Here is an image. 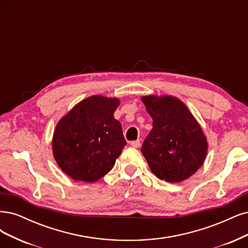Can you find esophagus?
Listing matches in <instances>:
<instances>
[{
	"label": "esophagus",
	"instance_id": "esophagus-1",
	"mask_svg": "<svg viewBox=\"0 0 248 248\" xmlns=\"http://www.w3.org/2000/svg\"><path fill=\"white\" fill-rule=\"evenodd\" d=\"M130 145H131L132 147L138 148V147L141 145V143H140V141H139V140H136V141H132V142L130 143Z\"/></svg>",
	"mask_w": 248,
	"mask_h": 248
}]
</instances>
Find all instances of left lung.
Masks as SVG:
<instances>
[{
	"label": "left lung",
	"mask_w": 248,
	"mask_h": 248,
	"mask_svg": "<svg viewBox=\"0 0 248 248\" xmlns=\"http://www.w3.org/2000/svg\"><path fill=\"white\" fill-rule=\"evenodd\" d=\"M153 118V130L141 153L159 179L180 182L195 174L205 161L207 139L187 107L172 95L141 98Z\"/></svg>",
	"instance_id": "obj_1"
}]
</instances>
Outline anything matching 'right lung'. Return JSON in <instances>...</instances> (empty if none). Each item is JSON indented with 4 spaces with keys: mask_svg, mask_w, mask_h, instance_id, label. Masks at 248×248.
Returning <instances> with one entry per match:
<instances>
[{
    "mask_svg": "<svg viewBox=\"0 0 248 248\" xmlns=\"http://www.w3.org/2000/svg\"><path fill=\"white\" fill-rule=\"evenodd\" d=\"M118 105L116 98L93 95L58 123L53 156L72 179L94 182L113 168L126 145L122 124L113 116Z\"/></svg>",
    "mask_w": 248,
    "mask_h": 248,
    "instance_id": "obj_1",
    "label": "right lung"
}]
</instances>
